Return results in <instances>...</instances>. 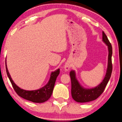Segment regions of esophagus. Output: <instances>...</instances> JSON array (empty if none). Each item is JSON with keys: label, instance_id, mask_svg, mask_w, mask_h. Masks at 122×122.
Instances as JSON below:
<instances>
[{"label": "esophagus", "instance_id": "obj_1", "mask_svg": "<svg viewBox=\"0 0 122 122\" xmlns=\"http://www.w3.org/2000/svg\"><path fill=\"white\" fill-rule=\"evenodd\" d=\"M70 66L69 65V64L68 63H66L65 65H64V69L65 71H68V70H70Z\"/></svg>", "mask_w": 122, "mask_h": 122}]
</instances>
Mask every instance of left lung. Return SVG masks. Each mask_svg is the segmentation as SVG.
<instances>
[{
	"label": "left lung",
	"instance_id": "left-lung-1",
	"mask_svg": "<svg viewBox=\"0 0 122 122\" xmlns=\"http://www.w3.org/2000/svg\"><path fill=\"white\" fill-rule=\"evenodd\" d=\"M102 34V41L107 46L108 51V64H107L106 74L102 81L97 87L92 88H86L83 87L78 81L76 77L75 71L74 70H71L70 73L71 81V95L72 98L77 102H89L97 99L104 91V88L111 77L112 70V61H111L112 48L111 43L103 31Z\"/></svg>",
	"mask_w": 122,
	"mask_h": 122
}]
</instances>
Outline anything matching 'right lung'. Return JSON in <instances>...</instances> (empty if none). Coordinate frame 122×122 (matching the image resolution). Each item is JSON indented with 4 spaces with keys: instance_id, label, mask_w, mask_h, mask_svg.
Listing matches in <instances>:
<instances>
[{
    "instance_id": "add662e5",
    "label": "right lung",
    "mask_w": 122,
    "mask_h": 122,
    "mask_svg": "<svg viewBox=\"0 0 122 122\" xmlns=\"http://www.w3.org/2000/svg\"><path fill=\"white\" fill-rule=\"evenodd\" d=\"M5 69H6L7 76L17 94L24 99L32 102L34 103H43L49 99L52 95L56 79L60 73V69L58 68L56 71L51 72L49 81L44 86L38 90L29 91V90L21 89L14 83L8 72L6 64V61H5Z\"/></svg>"
}]
</instances>
